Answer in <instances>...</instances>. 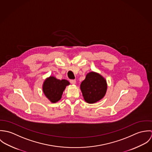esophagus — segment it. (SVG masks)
Returning a JSON list of instances; mask_svg holds the SVG:
<instances>
[{"instance_id":"34e87169","label":"esophagus","mask_w":152,"mask_h":152,"mask_svg":"<svg viewBox=\"0 0 152 152\" xmlns=\"http://www.w3.org/2000/svg\"><path fill=\"white\" fill-rule=\"evenodd\" d=\"M69 82H70V83H71V84H75V83H76L75 80H69Z\"/></svg>"}]
</instances>
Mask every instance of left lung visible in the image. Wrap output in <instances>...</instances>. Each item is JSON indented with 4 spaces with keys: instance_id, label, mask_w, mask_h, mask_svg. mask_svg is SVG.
<instances>
[{
    "instance_id": "8db88e82",
    "label": "left lung",
    "mask_w": 152,
    "mask_h": 152,
    "mask_svg": "<svg viewBox=\"0 0 152 152\" xmlns=\"http://www.w3.org/2000/svg\"><path fill=\"white\" fill-rule=\"evenodd\" d=\"M107 85L105 80L99 74L91 72L88 73L81 84V89L85 101L94 104L105 95Z\"/></svg>"
}]
</instances>
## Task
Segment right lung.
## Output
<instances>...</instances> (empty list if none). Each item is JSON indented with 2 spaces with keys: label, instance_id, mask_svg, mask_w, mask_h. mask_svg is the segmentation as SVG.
<instances>
[{
  "label": "right lung",
  "instance_id": "add662e5",
  "mask_svg": "<svg viewBox=\"0 0 152 152\" xmlns=\"http://www.w3.org/2000/svg\"><path fill=\"white\" fill-rule=\"evenodd\" d=\"M69 84L67 80H59L50 77L44 81L43 90L47 98L51 102L55 103L61 99L65 87Z\"/></svg>",
  "mask_w": 152,
  "mask_h": 152
}]
</instances>
